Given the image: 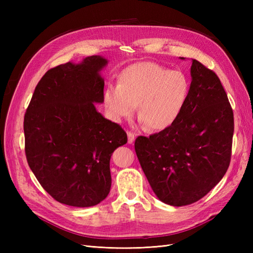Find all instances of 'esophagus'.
I'll use <instances>...</instances> for the list:
<instances>
[{"label": "esophagus", "instance_id": "34e87169", "mask_svg": "<svg viewBox=\"0 0 253 253\" xmlns=\"http://www.w3.org/2000/svg\"><path fill=\"white\" fill-rule=\"evenodd\" d=\"M135 137H136V134H135V133L127 132V142H128V143H133L134 140H135Z\"/></svg>", "mask_w": 253, "mask_h": 253}]
</instances>
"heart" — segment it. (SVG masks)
Returning a JSON list of instances; mask_svg holds the SVG:
<instances>
[{"mask_svg": "<svg viewBox=\"0 0 253 253\" xmlns=\"http://www.w3.org/2000/svg\"><path fill=\"white\" fill-rule=\"evenodd\" d=\"M189 94L190 82L183 73L154 62H138L120 74L117 85L106 86L103 105L114 121L131 117L137 108L143 125L162 131L178 119Z\"/></svg>", "mask_w": 253, "mask_h": 253, "instance_id": "b5f03b06", "label": "heart"}]
</instances>
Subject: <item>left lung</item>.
Here are the masks:
<instances>
[{
  "mask_svg": "<svg viewBox=\"0 0 253 253\" xmlns=\"http://www.w3.org/2000/svg\"><path fill=\"white\" fill-rule=\"evenodd\" d=\"M191 77L188 101L178 119L162 132L135 140L136 155L152 190L160 201L175 207L208 194L231 159L233 111L220 80L194 59Z\"/></svg>",
  "mask_w": 253,
  "mask_h": 253,
  "instance_id": "left-lung-1",
  "label": "left lung"
}]
</instances>
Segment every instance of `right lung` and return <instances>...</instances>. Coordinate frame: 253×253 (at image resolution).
<instances>
[{"label":"right lung","mask_w":253,"mask_h":253,"mask_svg":"<svg viewBox=\"0 0 253 253\" xmlns=\"http://www.w3.org/2000/svg\"><path fill=\"white\" fill-rule=\"evenodd\" d=\"M108 63L90 56L45 73L24 116L25 154L43 189L57 202L91 207L108 196L113 152L127 142L119 125L105 119L94 103L103 102Z\"/></svg>","instance_id":"add662e5"}]
</instances>
